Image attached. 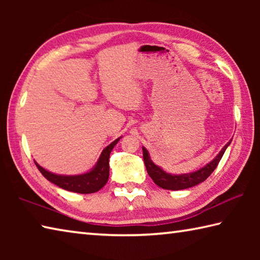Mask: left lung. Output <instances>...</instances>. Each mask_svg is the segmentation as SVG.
Wrapping results in <instances>:
<instances>
[{
  "label": "left lung",
  "mask_w": 260,
  "mask_h": 260,
  "mask_svg": "<svg viewBox=\"0 0 260 260\" xmlns=\"http://www.w3.org/2000/svg\"><path fill=\"white\" fill-rule=\"evenodd\" d=\"M230 144L231 142H228L212 161H210L209 164H206L204 167H202V169L197 170L196 172L192 173L179 175L166 173L159 166L153 164V161L150 159V156H149L148 150L144 147H142L143 160L148 174L150 175V178L153 180V182H155L158 187H160L162 189H169V190H181V189L190 188L205 181V180L210 177L211 173L215 170V167L218 166L220 159L222 158L223 153H225L226 149Z\"/></svg>",
  "instance_id": "1"
}]
</instances>
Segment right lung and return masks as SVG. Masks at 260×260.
Returning a JSON list of instances; mask_svg holds the SVG:
<instances>
[{
  "label": "right lung",
  "instance_id": "right-lung-1",
  "mask_svg": "<svg viewBox=\"0 0 260 260\" xmlns=\"http://www.w3.org/2000/svg\"><path fill=\"white\" fill-rule=\"evenodd\" d=\"M120 140L117 139L114 140L112 143H110L109 146L104 149L101 153L98 162H96L95 167L89 172L85 174H79V175H59L51 173L49 171H47L38 164L37 161L35 165L39 169V171L42 173L43 177L47 180H49L56 186L65 189V190L79 192V193H91L99 191L101 188L105 186V183L108 182L109 179V158L110 152L112 151L113 147L118 143V141Z\"/></svg>",
  "mask_w": 260,
  "mask_h": 260
}]
</instances>
